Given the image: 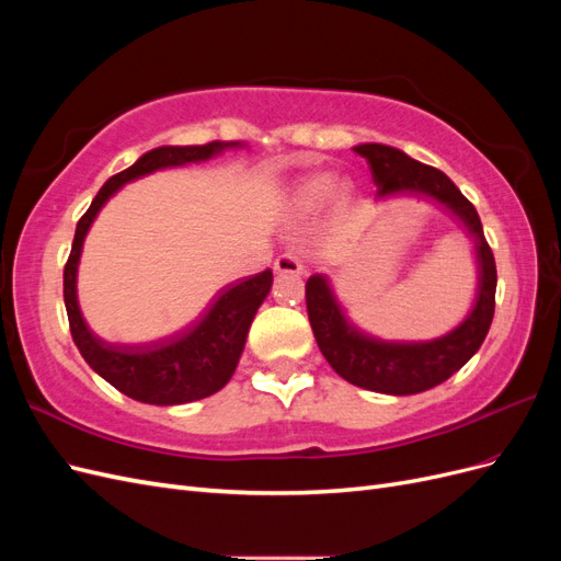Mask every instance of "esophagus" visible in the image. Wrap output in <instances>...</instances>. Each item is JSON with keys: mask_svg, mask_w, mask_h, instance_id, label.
<instances>
[{"mask_svg": "<svg viewBox=\"0 0 561 561\" xmlns=\"http://www.w3.org/2000/svg\"><path fill=\"white\" fill-rule=\"evenodd\" d=\"M274 268H276V274H283V276H301L304 274V264L293 252L280 254V257L274 264Z\"/></svg>", "mask_w": 561, "mask_h": 561, "instance_id": "obj_1", "label": "esophagus"}]
</instances>
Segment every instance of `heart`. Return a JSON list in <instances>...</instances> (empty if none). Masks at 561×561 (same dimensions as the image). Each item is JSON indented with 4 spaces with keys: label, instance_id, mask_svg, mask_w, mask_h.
I'll list each match as a JSON object with an SVG mask.
<instances>
[{
    "label": "heart",
    "instance_id": "obj_1",
    "mask_svg": "<svg viewBox=\"0 0 561 561\" xmlns=\"http://www.w3.org/2000/svg\"><path fill=\"white\" fill-rule=\"evenodd\" d=\"M336 203L339 208H344L351 203L353 196V182L348 180H334L330 173H316L304 178L293 192V203L295 208L301 213L316 210L322 201L330 198Z\"/></svg>",
    "mask_w": 561,
    "mask_h": 561
}]
</instances>
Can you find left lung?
Returning <instances> with one entry per match:
<instances>
[{
	"instance_id": "1",
	"label": "left lung",
	"mask_w": 561,
	"mask_h": 561,
	"mask_svg": "<svg viewBox=\"0 0 561 561\" xmlns=\"http://www.w3.org/2000/svg\"><path fill=\"white\" fill-rule=\"evenodd\" d=\"M353 149L367 159L379 201L398 196L431 201L466 229L474 248L478 287H474V299L466 318L447 334L428 339V342H388L355 325L339 304L330 278L325 274H313L307 280L311 330L320 353L348 383L386 396L423 393L447 381L480 351L494 320V252L484 239L478 210L443 171L379 142H365Z\"/></svg>"
}]
</instances>
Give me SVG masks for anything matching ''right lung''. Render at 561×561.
<instances>
[{
	"instance_id": "right-lung-1",
	"label": "right lung",
	"mask_w": 561,
	"mask_h": 561,
	"mask_svg": "<svg viewBox=\"0 0 561 561\" xmlns=\"http://www.w3.org/2000/svg\"><path fill=\"white\" fill-rule=\"evenodd\" d=\"M243 147L245 142L217 140L208 145H165L151 149L126 171L112 175L93 198L87 215L79 219L70 260H67L62 274L65 309L67 318H70L72 339L91 369L133 400L161 407L184 404L208 398L219 388H225L241 360L254 313L271 293L274 274L266 268L257 276L227 285L225 290L217 293L206 313L173 336L138 346L110 344L89 328L77 299V274L87 233L93 227L98 213L124 184L165 171V168L210 161L225 154L227 149Z\"/></svg>"
}]
</instances>
